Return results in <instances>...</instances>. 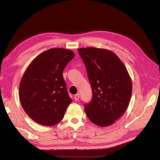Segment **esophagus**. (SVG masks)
<instances>
[{
  "label": "esophagus",
  "mask_w": 160,
  "mask_h": 160,
  "mask_svg": "<svg viewBox=\"0 0 160 160\" xmlns=\"http://www.w3.org/2000/svg\"><path fill=\"white\" fill-rule=\"evenodd\" d=\"M79 97H80V95H79V93H77V94H76L75 96H74V99H75V101H78L79 99Z\"/></svg>",
  "instance_id": "34e87169"
}]
</instances>
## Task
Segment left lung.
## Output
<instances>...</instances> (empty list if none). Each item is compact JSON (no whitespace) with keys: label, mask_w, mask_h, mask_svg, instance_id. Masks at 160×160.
<instances>
[{"label":"left lung","mask_w":160,"mask_h":160,"mask_svg":"<svg viewBox=\"0 0 160 160\" xmlns=\"http://www.w3.org/2000/svg\"><path fill=\"white\" fill-rule=\"evenodd\" d=\"M88 71L93 98L85 105L91 122L100 127L114 123L126 111L132 93V82L126 67L111 51L79 48Z\"/></svg>","instance_id":"8db88e82"}]
</instances>
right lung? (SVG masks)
Segmentation results:
<instances>
[{"label":"right lung","instance_id":"add662e5","mask_svg":"<svg viewBox=\"0 0 160 160\" xmlns=\"http://www.w3.org/2000/svg\"><path fill=\"white\" fill-rule=\"evenodd\" d=\"M74 57L71 50L54 48L41 53L28 66L19 85V98L34 122L52 126L63 118L72 100L62 71Z\"/></svg>","mask_w":160,"mask_h":160}]
</instances>
